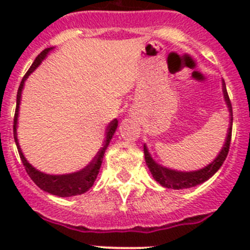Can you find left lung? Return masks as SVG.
<instances>
[{
	"label": "left lung",
	"mask_w": 250,
	"mask_h": 250,
	"mask_svg": "<svg viewBox=\"0 0 250 250\" xmlns=\"http://www.w3.org/2000/svg\"><path fill=\"white\" fill-rule=\"evenodd\" d=\"M222 85L224 101L225 104H227V107H228L229 111V127L222 150H220L219 154L216 155V158L211 161L210 164H208L207 167H204L203 169L194 170V171H180V170L170 169V167H163V165L158 164V163L152 159V156L150 155L146 145L144 144V155L147 167H149L152 178L155 179L156 182H158L161 187L167 188V189H175V190L196 187V185L207 182L208 179H210L211 176L220 169V167H222L223 163H224L225 158L228 155L229 145H230L231 125H233V110H231V104L230 100H229L224 80H223Z\"/></svg>",
	"instance_id": "8db88e82"
}]
</instances>
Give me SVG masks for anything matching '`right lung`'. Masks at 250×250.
Listing matches in <instances>:
<instances>
[{
    "label": "right lung",
    "instance_id": "add662e5",
    "mask_svg": "<svg viewBox=\"0 0 250 250\" xmlns=\"http://www.w3.org/2000/svg\"><path fill=\"white\" fill-rule=\"evenodd\" d=\"M51 50H54V47H48L36 57V60L34 61V63L31 65V67L28 68V71L26 72V75L22 79L21 83H20L19 91H17V99H16V112H15V119H13V138H15V143H16L17 150H19L20 158L22 160V164L25 167L26 171H27L28 176L32 179V182L40 188L42 189L46 193H50L52 195L61 196V198H67V196H75L80 195V194L86 193L89 190L90 188L94 185L95 180L98 178L99 170L101 167V163H103L104 154H105V150L109 146L110 141H111L112 136H114L115 131L118 129V119H114L111 123L109 124L107 130H106V139L104 146L99 150V152L96 154L94 159L90 161V164L86 165L83 169L77 170L75 173H68V174H60V175H54V174H46L37 170L36 167H32L27 161V159L25 158L23 152H22L21 147L19 144V139H17V119H19V110H20V103H21V94L22 89H23V85H25V81L27 80V77L30 76L32 72L36 70L40 66V63L42 62L43 60L46 59V56L48 55Z\"/></svg>",
    "mask_w": 250,
    "mask_h": 250
}]
</instances>
